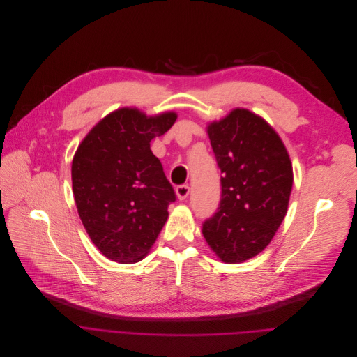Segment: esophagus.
<instances>
[{"instance_id":"esophagus-1","label":"esophagus","mask_w":357,"mask_h":357,"mask_svg":"<svg viewBox=\"0 0 357 357\" xmlns=\"http://www.w3.org/2000/svg\"><path fill=\"white\" fill-rule=\"evenodd\" d=\"M176 194L178 197V199H185L190 194V187L187 184H181L176 187Z\"/></svg>"}]
</instances>
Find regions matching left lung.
Returning <instances> with one entry per match:
<instances>
[{
	"label": "left lung",
	"instance_id": "1",
	"mask_svg": "<svg viewBox=\"0 0 357 357\" xmlns=\"http://www.w3.org/2000/svg\"><path fill=\"white\" fill-rule=\"evenodd\" d=\"M208 136L222 173V192L202 235L222 261L242 263L270 243L286 217L291 160L275 130L243 108L209 123Z\"/></svg>",
	"mask_w": 357,
	"mask_h": 357
}]
</instances>
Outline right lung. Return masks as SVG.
Masks as SVG:
<instances>
[{"instance_id":"right-lung-1","label":"right lung","mask_w":357,"mask_h":357,"mask_svg":"<svg viewBox=\"0 0 357 357\" xmlns=\"http://www.w3.org/2000/svg\"><path fill=\"white\" fill-rule=\"evenodd\" d=\"M174 112L146 116L121 108L101 119L80 144L71 181L80 220L97 249L118 263L144 259L176 192L151 140L176 122Z\"/></svg>"}]
</instances>
